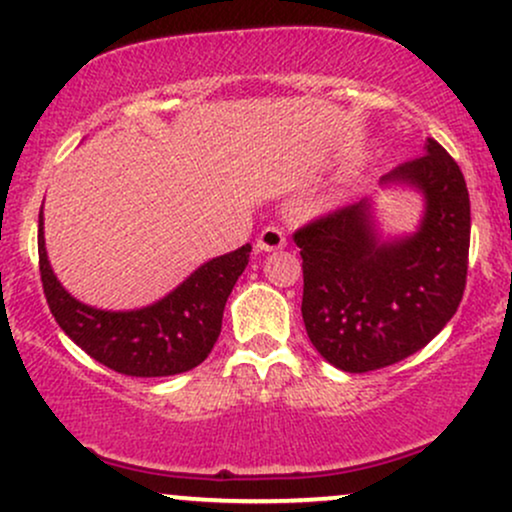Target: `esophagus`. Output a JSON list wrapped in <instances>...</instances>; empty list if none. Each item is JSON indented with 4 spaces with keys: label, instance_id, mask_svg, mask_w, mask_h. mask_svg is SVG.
Returning a JSON list of instances; mask_svg holds the SVG:
<instances>
[{
    "label": "esophagus",
    "instance_id": "obj_1",
    "mask_svg": "<svg viewBox=\"0 0 512 512\" xmlns=\"http://www.w3.org/2000/svg\"><path fill=\"white\" fill-rule=\"evenodd\" d=\"M286 245V236L281 228L276 226H267L264 231L257 236V243H255V250L257 252H274V250H281Z\"/></svg>",
    "mask_w": 512,
    "mask_h": 512
}]
</instances>
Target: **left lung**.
<instances>
[{
    "instance_id": "obj_1",
    "label": "left lung",
    "mask_w": 512,
    "mask_h": 512,
    "mask_svg": "<svg viewBox=\"0 0 512 512\" xmlns=\"http://www.w3.org/2000/svg\"><path fill=\"white\" fill-rule=\"evenodd\" d=\"M383 175L424 197L419 228L385 238L370 199L320 216L293 240L303 257V322L320 356L346 373L402 361L450 322L467 284L469 192L436 139Z\"/></svg>"
}]
</instances>
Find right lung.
I'll return each instance as SVG.
<instances>
[{"instance_id": "obj_1", "label": "right lung", "mask_w": 512, "mask_h": 512, "mask_svg": "<svg viewBox=\"0 0 512 512\" xmlns=\"http://www.w3.org/2000/svg\"><path fill=\"white\" fill-rule=\"evenodd\" d=\"M250 243L204 262L161 301L137 310H101L69 293L52 272L45 250L43 209L38 216L40 279L57 325L76 346L110 370L132 378H166L204 361L221 334V317Z\"/></svg>"}]
</instances>
